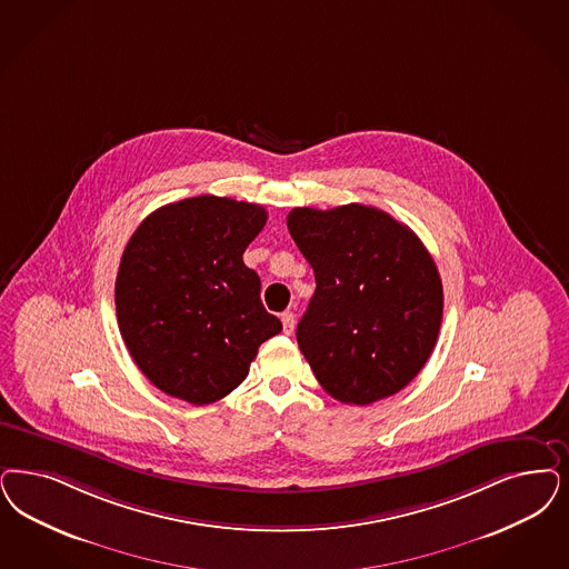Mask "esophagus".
<instances>
[{
  "mask_svg": "<svg viewBox=\"0 0 569 569\" xmlns=\"http://www.w3.org/2000/svg\"><path fill=\"white\" fill-rule=\"evenodd\" d=\"M281 323H283V332H286V333L295 332V326H296L295 313H292V311H286V313H281Z\"/></svg>",
  "mask_w": 569,
  "mask_h": 569,
  "instance_id": "1",
  "label": "esophagus"
}]
</instances>
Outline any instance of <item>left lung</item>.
Wrapping results in <instances>:
<instances>
[{
    "label": "left lung",
    "instance_id": "obj_1",
    "mask_svg": "<svg viewBox=\"0 0 569 569\" xmlns=\"http://www.w3.org/2000/svg\"><path fill=\"white\" fill-rule=\"evenodd\" d=\"M288 229L313 267V298L296 340L333 399L368 406L410 385L443 315L435 260L410 227L361 203L295 208Z\"/></svg>",
    "mask_w": 569,
    "mask_h": 569
}]
</instances>
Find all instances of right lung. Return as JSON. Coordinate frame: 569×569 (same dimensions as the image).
Wrapping results in <instances>:
<instances>
[{"label":"right lung","instance_id":"1","mask_svg":"<svg viewBox=\"0 0 569 569\" xmlns=\"http://www.w3.org/2000/svg\"><path fill=\"white\" fill-rule=\"evenodd\" d=\"M264 222L258 203L199 196L159 208L130 237L116 279L119 332L159 391L214 403L281 332L260 302V277L243 264Z\"/></svg>","mask_w":569,"mask_h":569}]
</instances>
